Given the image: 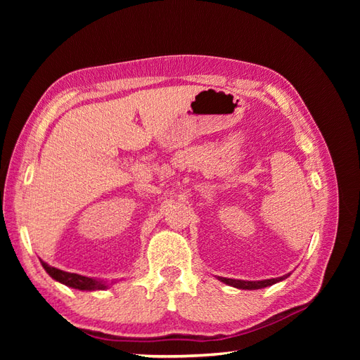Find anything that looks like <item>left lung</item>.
<instances>
[{
  "instance_id": "8db88e82",
  "label": "left lung",
  "mask_w": 360,
  "mask_h": 360,
  "mask_svg": "<svg viewBox=\"0 0 360 360\" xmlns=\"http://www.w3.org/2000/svg\"><path fill=\"white\" fill-rule=\"evenodd\" d=\"M287 276L282 278H275V279H264V281H237V279H230V278H219L222 282L228 285H233L236 288H242V290H258V288H264L269 285H274L276 282L282 281Z\"/></svg>"
}]
</instances>
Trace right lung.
I'll return each instance as SVG.
<instances>
[{
	"mask_svg": "<svg viewBox=\"0 0 360 360\" xmlns=\"http://www.w3.org/2000/svg\"><path fill=\"white\" fill-rule=\"evenodd\" d=\"M41 266L45 267V270L53 279H57L58 282H61V284L72 287V288H76V290H89V291H91V290H105L108 287V285L103 284L102 281H96V279H91V278L78 275V274H69V271H63L60 269L51 267L46 263H43V261H41Z\"/></svg>",
	"mask_w": 360,
	"mask_h": 360,
	"instance_id": "right-lung-1",
	"label": "right lung"
}]
</instances>
